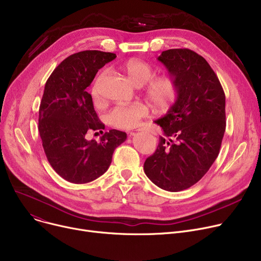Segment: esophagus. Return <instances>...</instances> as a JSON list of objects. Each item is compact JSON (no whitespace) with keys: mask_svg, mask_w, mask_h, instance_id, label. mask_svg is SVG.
Listing matches in <instances>:
<instances>
[{"mask_svg":"<svg viewBox=\"0 0 261 261\" xmlns=\"http://www.w3.org/2000/svg\"><path fill=\"white\" fill-rule=\"evenodd\" d=\"M142 129H139V131H141ZM130 135H133V133H130Z\"/></svg>","mask_w":261,"mask_h":261,"instance_id":"esophagus-1","label":"esophagus"}]
</instances>
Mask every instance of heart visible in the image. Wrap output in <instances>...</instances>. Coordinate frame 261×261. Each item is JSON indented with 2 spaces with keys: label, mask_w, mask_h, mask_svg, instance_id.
<instances>
[{
  "label": "heart",
  "mask_w": 261,
  "mask_h": 261,
  "mask_svg": "<svg viewBox=\"0 0 261 261\" xmlns=\"http://www.w3.org/2000/svg\"><path fill=\"white\" fill-rule=\"evenodd\" d=\"M122 70L126 72L132 84L136 87L146 85V95L156 109L165 110L169 108L177 96V87L172 77L162 76L153 78L154 70L149 63L131 59L123 63ZM101 74L92 86L91 94L95 100L99 99V81ZM148 115V109L143 103L118 105L107 115L110 125L118 129H132L139 125L142 118Z\"/></svg>",
  "instance_id": "1"
}]
</instances>
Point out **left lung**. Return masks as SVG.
Returning a JSON list of instances; mask_svg holds the SVG:
<instances>
[{
    "label": "left lung",
    "instance_id": "obj_1",
    "mask_svg": "<svg viewBox=\"0 0 261 261\" xmlns=\"http://www.w3.org/2000/svg\"><path fill=\"white\" fill-rule=\"evenodd\" d=\"M158 60L175 81L177 96L154 122L162 128L144 171L160 188L181 191L195 185L217 159L225 132V95L213 68L188 48L164 50Z\"/></svg>",
    "mask_w": 261,
    "mask_h": 261
}]
</instances>
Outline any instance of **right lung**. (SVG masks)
I'll return each mask as SVG.
<instances>
[{
	"label": "right lung",
	"mask_w": 261,
	"mask_h": 261,
	"mask_svg": "<svg viewBox=\"0 0 261 261\" xmlns=\"http://www.w3.org/2000/svg\"><path fill=\"white\" fill-rule=\"evenodd\" d=\"M113 53L79 51L64 59L47 79L39 109V133L46 158L64 180L85 184L102 175L116 147L127 140L126 132H105L100 142L88 141L90 130L105 125L96 114L87 88Z\"/></svg>",
	"instance_id": "1"
}]
</instances>
